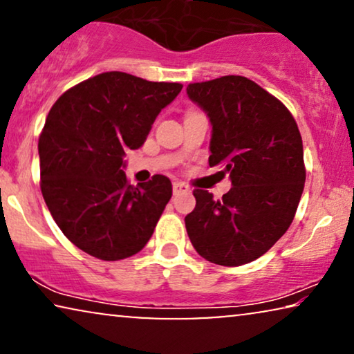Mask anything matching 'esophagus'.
<instances>
[{"mask_svg":"<svg viewBox=\"0 0 354 354\" xmlns=\"http://www.w3.org/2000/svg\"><path fill=\"white\" fill-rule=\"evenodd\" d=\"M172 190H174V195H177V193H180V192H188L190 190V187L185 185V183H182V182H174Z\"/></svg>","mask_w":354,"mask_h":354,"instance_id":"1","label":"esophagus"}]
</instances>
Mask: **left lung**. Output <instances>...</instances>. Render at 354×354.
<instances>
[{"mask_svg": "<svg viewBox=\"0 0 354 354\" xmlns=\"http://www.w3.org/2000/svg\"><path fill=\"white\" fill-rule=\"evenodd\" d=\"M187 93L211 119L209 166H221L232 180L222 200L193 190L187 234L209 263H251L288 230L301 198L306 167L297 120L282 101L241 75L188 84Z\"/></svg>", "mask_w": 354, "mask_h": 354, "instance_id": "obj_1", "label": "left lung"}]
</instances>
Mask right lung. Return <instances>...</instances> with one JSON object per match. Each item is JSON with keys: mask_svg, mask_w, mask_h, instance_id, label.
<instances>
[{"mask_svg": "<svg viewBox=\"0 0 354 354\" xmlns=\"http://www.w3.org/2000/svg\"><path fill=\"white\" fill-rule=\"evenodd\" d=\"M182 86L113 71L80 82L53 104L38 138L40 188L53 219L77 248L119 261L151 239L172 183L153 176L130 185L124 154L142 147Z\"/></svg>", "mask_w": 354, "mask_h": 354, "instance_id": "1", "label": "right lung"}]
</instances>
